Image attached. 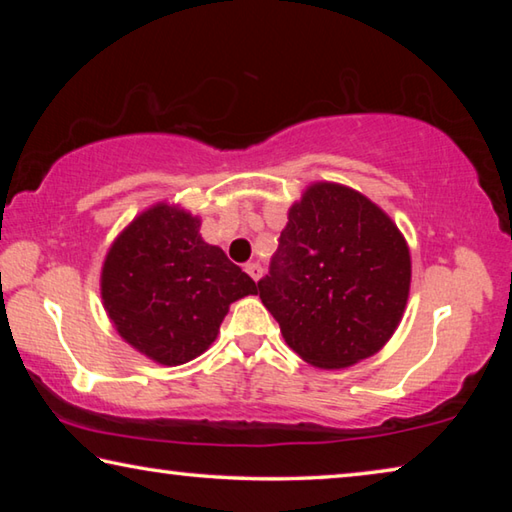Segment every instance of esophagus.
Listing matches in <instances>:
<instances>
[{"instance_id": "34e87169", "label": "esophagus", "mask_w": 512, "mask_h": 512, "mask_svg": "<svg viewBox=\"0 0 512 512\" xmlns=\"http://www.w3.org/2000/svg\"><path fill=\"white\" fill-rule=\"evenodd\" d=\"M246 273L253 277V280L257 282L259 277H262V273H264V268H262V264L259 262H250V264H246Z\"/></svg>"}]
</instances>
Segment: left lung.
Here are the masks:
<instances>
[{
  "instance_id": "1",
  "label": "left lung",
  "mask_w": 512,
  "mask_h": 512,
  "mask_svg": "<svg viewBox=\"0 0 512 512\" xmlns=\"http://www.w3.org/2000/svg\"><path fill=\"white\" fill-rule=\"evenodd\" d=\"M409 287V246L391 216L350 187L314 183L291 205L255 293L293 352L336 370L384 348Z\"/></svg>"
}]
</instances>
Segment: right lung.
<instances>
[{
	"mask_svg": "<svg viewBox=\"0 0 512 512\" xmlns=\"http://www.w3.org/2000/svg\"><path fill=\"white\" fill-rule=\"evenodd\" d=\"M201 219L178 205L142 212L110 246L101 298L121 339L180 366L214 343L230 305L257 287L219 246L198 235Z\"/></svg>",
	"mask_w": 512,
	"mask_h": 512,
	"instance_id": "right-lung-1",
	"label": "right lung"
}]
</instances>
